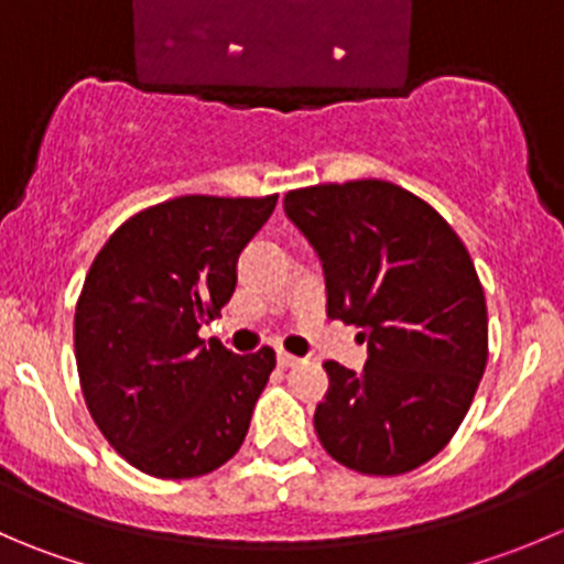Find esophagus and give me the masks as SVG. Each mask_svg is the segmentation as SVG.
Listing matches in <instances>:
<instances>
[{
	"instance_id": "obj_1",
	"label": "esophagus",
	"mask_w": 564,
	"mask_h": 564,
	"mask_svg": "<svg viewBox=\"0 0 564 564\" xmlns=\"http://www.w3.org/2000/svg\"><path fill=\"white\" fill-rule=\"evenodd\" d=\"M297 360H300L297 355L286 352V349H278V366H283V369H286V366H294Z\"/></svg>"
}]
</instances>
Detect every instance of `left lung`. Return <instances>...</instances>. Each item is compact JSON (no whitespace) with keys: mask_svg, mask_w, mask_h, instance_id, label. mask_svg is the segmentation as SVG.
I'll use <instances>...</instances> for the list:
<instances>
[{"mask_svg":"<svg viewBox=\"0 0 564 564\" xmlns=\"http://www.w3.org/2000/svg\"><path fill=\"white\" fill-rule=\"evenodd\" d=\"M289 220L325 267L327 316L360 327V371L327 360L314 430L327 455L369 477L433 460L488 364V305L455 228L380 178L289 189Z\"/></svg>","mask_w":564,"mask_h":564,"instance_id":"8db88e82","label":"left lung"}]
</instances>
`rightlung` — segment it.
I'll list each match as a JSON object with an SVG mask.
<instances>
[{"instance_id":"right-lung-1","label":"right lung","mask_w":564,"mask_h":564,"mask_svg":"<svg viewBox=\"0 0 564 564\" xmlns=\"http://www.w3.org/2000/svg\"><path fill=\"white\" fill-rule=\"evenodd\" d=\"M278 195H182L131 215L93 259L74 314L96 427L137 471L193 479L242 446L275 352L198 336L237 289V261Z\"/></svg>"}]
</instances>
